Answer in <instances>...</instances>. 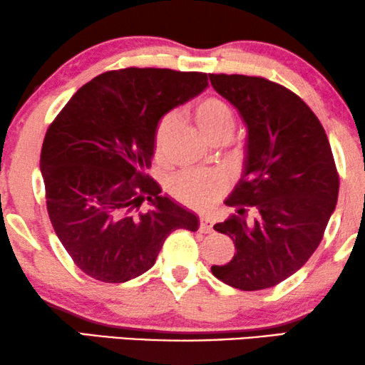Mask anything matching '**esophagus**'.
Returning <instances> with one entry per match:
<instances>
[{"instance_id": "1", "label": "esophagus", "mask_w": 365, "mask_h": 365, "mask_svg": "<svg viewBox=\"0 0 365 365\" xmlns=\"http://www.w3.org/2000/svg\"><path fill=\"white\" fill-rule=\"evenodd\" d=\"M200 231L202 232H212L213 231V222L208 215H200Z\"/></svg>"}]
</instances>
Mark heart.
Segmentation results:
<instances>
[{
    "label": "heart",
    "mask_w": 365,
    "mask_h": 365,
    "mask_svg": "<svg viewBox=\"0 0 365 365\" xmlns=\"http://www.w3.org/2000/svg\"><path fill=\"white\" fill-rule=\"evenodd\" d=\"M194 119L208 139H215L222 134H231L235 128V116H232L231 108L222 98L217 97L202 100L195 106ZM173 128H175V118L166 116L155 129L153 145L157 155L165 153ZM168 187L178 200L190 207L204 208L223 192L226 181L217 171L187 170L173 178Z\"/></svg>",
    "instance_id": "1"
}]
</instances>
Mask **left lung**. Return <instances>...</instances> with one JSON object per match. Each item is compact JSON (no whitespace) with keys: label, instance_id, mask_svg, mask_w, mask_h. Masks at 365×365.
<instances>
[{"label":"left lung","instance_id":"left-lung-1","mask_svg":"<svg viewBox=\"0 0 365 365\" xmlns=\"http://www.w3.org/2000/svg\"><path fill=\"white\" fill-rule=\"evenodd\" d=\"M247 129L242 175L225 204L236 207L215 231L236 254L212 273L242 291L284 282L306 264L324 236L338 200V173L319 118L279 83L239 74H208ZM246 206L254 222L242 217Z\"/></svg>","mask_w":365,"mask_h":365}]
</instances>
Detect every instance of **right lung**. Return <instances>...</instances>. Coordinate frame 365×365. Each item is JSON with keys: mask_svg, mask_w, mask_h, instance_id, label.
<instances>
[{"mask_svg": "<svg viewBox=\"0 0 365 365\" xmlns=\"http://www.w3.org/2000/svg\"><path fill=\"white\" fill-rule=\"evenodd\" d=\"M207 87L204 73L110 71L81 87L48 128L40 157L48 215L88 277L126 283L153 267L171 231L199 230V217L161 195L145 171L160 119Z\"/></svg>", "mask_w": 365, "mask_h": 365, "instance_id": "obj_1", "label": "right lung"}]
</instances>
